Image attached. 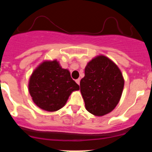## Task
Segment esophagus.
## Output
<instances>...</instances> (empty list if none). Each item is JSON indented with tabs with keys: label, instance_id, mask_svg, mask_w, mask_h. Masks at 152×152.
<instances>
[{
	"label": "esophagus",
	"instance_id": "34e87169",
	"mask_svg": "<svg viewBox=\"0 0 152 152\" xmlns=\"http://www.w3.org/2000/svg\"><path fill=\"white\" fill-rule=\"evenodd\" d=\"M80 78H78V79H77V80H75V81H76V83H77V84H78V85H79V84H80Z\"/></svg>",
	"mask_w": 152,
	"mask_h": 152
}]
</instances>
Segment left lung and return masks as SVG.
<instances>
[{"label": "left lung", "mask_w": 152, "mask_h": 152, "mask_svg": "<svg viewBox=\"0 0 152 152\" xmlns=\"http://www.w3.org/2000/svg\"><path fill=\"white\" fill-rule=\"evenodd\" d=\"M84 74L80 88L86 110L98 116L110 113L119 103L124 87L117 65L108 58L99 56L87 64Z\"/></svg>", "instance_id": "1"}]
</instances>
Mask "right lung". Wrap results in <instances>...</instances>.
Returning a JSON list of instances; mask_svg holds the SVG:
<instances>
[{"mask_svg":"<svg viewBox=\"0 0 152 152\" xmlns=\"http://www.w3.org/2000/svg\"><path fill=\"white\" fill-rule=\"evenodd\" d=\"M77 90L79 85L70 72L63 69L56 60L42 63L29 79V91L33 102L49 112L64 107L72 91Z\"/></svg>","mask_w":152,"mask_h":152,"instance_id":"add662e5","label":"right lung"}]
</instances>
